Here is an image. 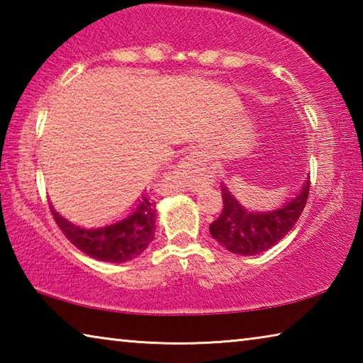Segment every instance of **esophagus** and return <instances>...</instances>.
<instances>
[{
	"instance_id": "obj_1",
	"label": "esophagus",
	"mask_w": 363,
	"mask_h": 363,
	"mask_svg": "<svg viewBox=\"0 0 363 363\" xmlns=\"http://www.w3.org/2000/svg\"><path fill=\"white\" fill-rule=\"evenodd\" d=\"M203 167H205V163H203V158H201V155H199L196 152H192L190 155H187L186 158L182 160L179 168L186 174L195 176V174H199L200 171H203Z\"/></svg>"
}]
</instances>
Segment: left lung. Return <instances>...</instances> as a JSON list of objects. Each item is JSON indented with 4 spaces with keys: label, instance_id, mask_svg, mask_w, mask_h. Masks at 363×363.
Here are the masks:
<instances>
[{
    "label": "left lung",
    "instance_id": "obj_1",
    "mask_svg": "<svg viewBox=\"0 0 363 363\" xmlns=\"http://www.w3.org/2000/svg\"><path fill=\"white\" fill-rule=\"evenodd\" d=\"M309 177L303 189L272 211H250L224 184L220 186L224 208L219 218L210 224V233L220 247L230 253L255 256L272 248L296 224L309 196Z\"/></svg>",
    "mask_w": 363,
    "mask_h": 363
}]
</instances>
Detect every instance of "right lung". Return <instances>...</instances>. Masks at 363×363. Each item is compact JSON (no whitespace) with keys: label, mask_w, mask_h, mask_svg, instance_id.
<instances>
[{"label":"right lung","mask_w":363,"mask_h":363,"mask_svg":"<svg viewBox=\"0 0 363 363\" xmlns=\"http://www.w3.org/2000/svg\"><path fill=\"white\" fill-rule=\"evenodd\" d=\"M51 211L60 230L79 251L104 262L120 264L134 259L144 253L155 237V201L149 195H143L126 218L97 229L72 224L52 206Z\"/></svg>","instance_id":"1"}]
</instances>
